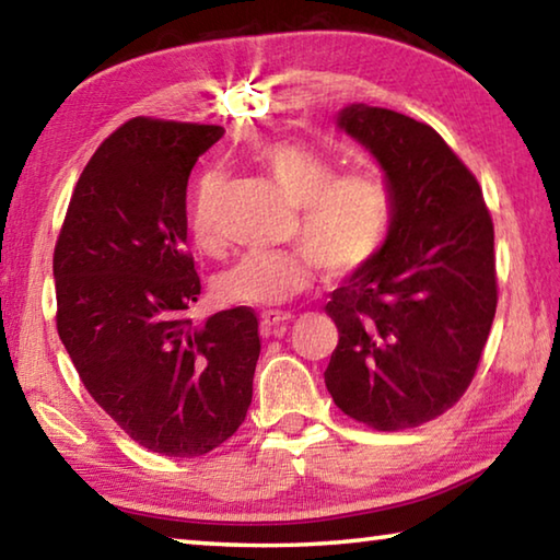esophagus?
Segmentation results:
<instances>
[{"label": "esophagus", "instance_id": "34e87169", "mask_svg": "<svg viewBox=\"0 0 560 560\" xmlns=\"http://www.w3.org/2000/svg\"><path fill=\"white\" fill-rule=\"evenodd\" d=\"M291 320V314L287 311H264L261 314V334L271 336V334H281L283 326Z\"/></svg>", "mask_w": 560, "mask_h": 560}]
</instances>
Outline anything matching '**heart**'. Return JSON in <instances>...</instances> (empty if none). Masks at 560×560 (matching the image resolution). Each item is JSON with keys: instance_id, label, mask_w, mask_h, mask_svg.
<instances>
[{"instance_id": "obj_1", "label": "heart", "mask_w": 560, "mask_h": 560, "mask_svg": "<svg viewBox=\"0 0 560 560\" xmlns=\"http://www.w3.org/2000/svg\"><path fill=\"white\" fill-rule=\"evenodd\" d=\"M261 163L289 200L301 207L299 236L306 252H249L217 273L214 296L234 306H273L306 291L314 264L334 279L371 264L390 234L393 195L375 170L336 175L330 158L296 140L264 148ZM222 177L207 173L197 183L192 212L195 240L205 249L217 244L214 205Z\"/></svg>"}]
</instances>
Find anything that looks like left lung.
Masks as SVG:
<instances>
[{
	"instance_id": "1",
	"label": "left lung",
	"mask_w": 560,
	"mask_h": 560,
	"mask_svg": "<svg viewBox=\"0 0 560 560\" xmlns=\"http://www.w3.org/2000/svg\"><path fill=\"white\" fill-rule=\"evenodd\" d=\"M336 126L381 165L390 234L368 267L330 293L338 346L334 402L368 428L430 422L459 400L497 314L494 224L481 187L430 126L348 103Z\"/></svg>"
}]
</instances>
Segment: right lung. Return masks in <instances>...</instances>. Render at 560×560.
I'll return each instance as SVG.
<instances>
[{"mask_svg":"<svg viewBox=\"0 0 560 560\" xmlns=\"http://www.w3.org/2000/svg\"><path fill=\"white\" fill-rule=\"evenodd\" d=\"M220 126L132 118L89 160L54 249L56 328L93 400L145 450L200 457L240 430L259 360L254 311L192 324L187 179Z\"/></svg>","mask_w":560,"mask_h":560,"instance_id":"1","label":"right lung"}]
</instances>
